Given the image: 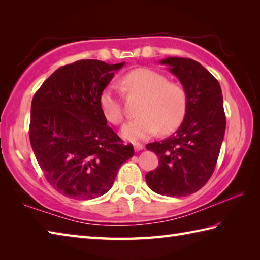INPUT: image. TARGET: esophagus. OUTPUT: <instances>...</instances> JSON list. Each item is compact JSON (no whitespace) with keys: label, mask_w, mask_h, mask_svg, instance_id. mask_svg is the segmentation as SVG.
I'll return each mask as SVG.
<instances>
[{"label":"esophagus","mask_w":260,"mask_h":260,"mask_svg":"<svg viewBox=\"0 0 260 260\" xmlns=\"http://www.w3.org/2000/svg\"><path fill=\"white\" fill-rule=\"evenodd\" d=\"M143 148H144V145L139 144V143H137V144H134V150H135L136 152H140V151H142Z\"/></svg>","instance_id":"esophagus-1"}]
</instances>
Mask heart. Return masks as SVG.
Segmentation results:
<instances>
[{
	"label": "heart",
	"mask_w": 260,
	"mask_h": 260,
	"mask_svg": "<svg viewBox=\"0 0 260 260\" xmlns=\"http://www.w3.org/2000/svg\"><path fill=\"white\" fill-rule=\"evenodd\" d=\"M127 89L143 97L139 117L126 123L120 131L121 136L131 142L147 140L161 129L169 133L178 128L186 112V92L176 82H171L156 71L139 68L124 77ZM101 108L105 117L118 125L124 119L120 101L113 87H107L101 95Z\"/></svg>",
	"instance_id": "obj_1"
}]
</instances>
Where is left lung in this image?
<instances>
[{"mask_svg":"<svg viewBox=\"0 0 260 260\" xmlns=\"http://www.w3.org/2000/svg\"><path fill=\"white\" fill-rule=\"evenodd\" d=\"M167 66L186 92V112L174 134L146 145L158 157L157 169L145 176L150 189L162 196L185 197L200 190L212 175L225 131L221 87L202 64L169 57Z\"/></svg>","mask_w":260,"mask_h":260,"instance_id":"1","label":"left lung"}]
</instances>
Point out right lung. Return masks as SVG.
I'll list each match as a JSON object with an SVG mask.
<instances>
[{
	"mask_svg": "<svg viewBox=\"0 0 260 260\" xmlns=\"http://www.w3.org/2000/svg\"><path fill=\"white\" fill-rule=\"evenodd\" d=\"M125 62L78 60L57 69L35 93L30 143L54 189L75 200H90L113 186L120 165L134 155L107 125L102 92Z\"/></svg>",
	"mask_w": 260,
	"mask_h": 260,
	"instance_id": "add662e5",
	"label": "right lung"
}]
</instances>
